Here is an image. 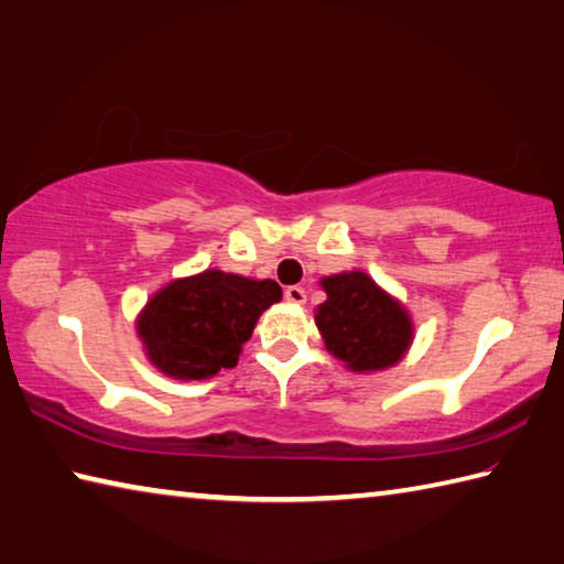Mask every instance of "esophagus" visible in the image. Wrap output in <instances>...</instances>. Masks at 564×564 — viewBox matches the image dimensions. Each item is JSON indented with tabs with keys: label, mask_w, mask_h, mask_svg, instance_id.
I'll use <instances>...</instances> for the list:
<instances>
[{
	"label": "esophagus",
	"mask_w": 564,
	"mask_h": 564,
	"mask_svg": "<svg viewBox=\"0 0 564 564\" xmlns=\"http://www.w3.org/2000/svg\"><path fill=\"white\" fill-rule=\"evenodd\" d=\"M285 299L291 303H305V289H301V285H289L285 289Z\"/></svg>",
	"instance_id": "esophagus-1"
}]
</instances>
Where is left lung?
<instances>
[{
    "label": "left lung",
    "instance_id": "left-lung-1",
    "mask_svg": "<svg viewBox=\"0 0 564 564\" xmlns=\"http://www.w3.org/2000/svg\"><path fill=\"white\" fill-rule=\"evenodd\" d=\"M323 289L316 323L333 356L358 373L395 366L413 340L408 313L360 271L323 279Z\"/></svg>",
    "mask_w": 564,
    "mask_h": 564
}]
</instances>
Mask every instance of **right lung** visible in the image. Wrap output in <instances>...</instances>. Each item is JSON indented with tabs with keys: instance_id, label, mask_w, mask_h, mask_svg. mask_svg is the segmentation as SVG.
Segmentation results:
<instances>
[{
	"instance_id": "obj_1",
	"label": "right lung",
	"mask_w": 564,
	"mask_h": 564,
	"mask_svg": "<svg viewBox=\"0 0 564 564\" xmlns=\"http://www.w3.org/2000/svg\"><path fill=\"white\" fill-rule=\"evenodd\" d=\"M281 295L275 281L204 271L161 289L141 313L139 336L151 362L166 376L212 378L236 366L256 321Z\"/></svg>"
}]
</instances>
